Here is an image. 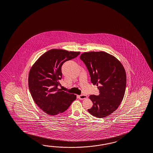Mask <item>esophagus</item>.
Segmentation results:
<instances>
[{
  "label": "esophagus",
  "instance_id": "1",
  "mask_svg": "<svg viewBox=\"0 0 153 153\" xmlns=\"http://www.w3.org/2000/svg\"><path fill=\"white\" fill-rule=\"evenodd\" d=\"M78 97H79V99L80 100L86 99L87 98V96L83 95H83H79V96H78Z\"/></svg>",
  "mask_w": 153,
  "mask_h": 153
}]
</instances>
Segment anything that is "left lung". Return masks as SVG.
<instances>
[{
  "label": "left lung",
  "instance_id": "obj_1",
  "mask_svg": "<svg viewBox=\"0 0 153 153\" xmlns=\"http://www.w3.org/2000/svg\"><path fill=\"white\" fill-rule=\"evenodd\" d=\"M80 59L87 67L91 82L99 90V95L90 96L93 106L88 111L99 118L110 115L124 98L126 85L124 67L114 56L101 51L83 53Z\"/></svg>",
  "mask_w": 153,
  "mask_h": 153
}]
</instances>
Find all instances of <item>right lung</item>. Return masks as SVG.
<instances>
[{"label":"right lung","instance_id":"right-lung-1","mask_svg":"<svg viewBox=\"0 0 153 153\" xmlns=\"http://www.w3.org/2000/svg\"><path fill=\"white\" fill-rule=\"evenodd\" d=\"M79 52L51 50L42 55L29 71L28 86L34 101L45 113L56 115L65 111L76 95L59 89L65 62L77 57Z\"/></svg>","mask_w":153,"mask_h":153}]
</instances>
